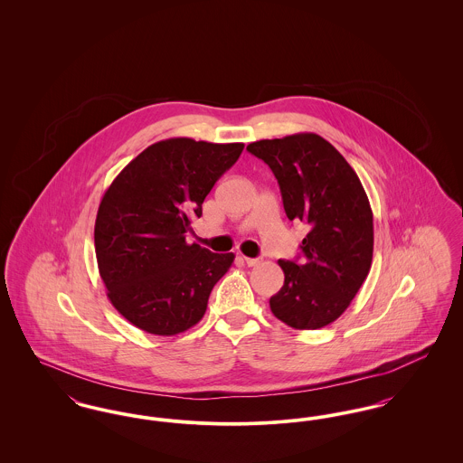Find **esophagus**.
Here are the masks:
<instances>
[{"label": "esophagus", "mask_w": 463, "mask_h": 463, "mask_svg": "<svg viewBox=\"0 0 463 463\" xmlns=\"http://www.w3.org/2000/svg\"><path fill=\"white\" fill-rule=\"evenodd\" d=\"M242 262L248 265V267H255V265L260 264L262 260H260V259H250V257H242Z\"/></svg>", "instance_id": "34e87169"}]
</instances>
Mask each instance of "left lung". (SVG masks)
I'll use <instances>...</instances> for the list:
<instances>
[{"label":"left lung","instance_id":"obj_1","mask_svg":"<svg viewBox=\"0 0 463 463\" xmlns=\"http://www.w3.org/2000/svg\"><path fill=\"white\" fill-rule=\"evenodd\" d=\"M246 151L278 178L289 221L310 227L300 264L278 260L285 285L270 297L272 314L295 330L338 319L364 283L373 259V212L353 166L316 133L251 142Z\"/></svg>","mask_w":463,"mask_h":463}]
</instances>
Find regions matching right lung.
<instances>
[{
    "instance_id": "1",
    "label": "right lung",
    "mask_w": 463,
    "mask_h": 463,
    "mask_svg": "<svg viewBox=\"0 0 463 463\" xmlns=\"http://www.w3.org/2000/svg\"><path fill=\"white\" fill-rule=\"evenodd\" d=\"M242 149L166 138L132 159L104 193L93 232L97 264L110 304L133 326L172 336L204 316L234 253L187 244L185 232Z\"/></svg>"
}]
</instances>
